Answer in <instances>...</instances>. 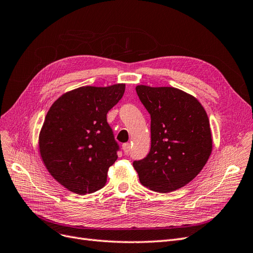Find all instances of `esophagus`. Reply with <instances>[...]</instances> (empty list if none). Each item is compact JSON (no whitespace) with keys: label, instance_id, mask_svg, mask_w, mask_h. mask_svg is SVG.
<instances>
[{"label":"esophagus","instance_id":"34e87169","mask_svg":"<svg viewBox=\"0 0 253 253\" xmlns=\"http://www.w3.org/2000/svg\"><path fill=\"white\" fill-rule=\"evenodd\" d=\"M122 150H124L125 154H127L129 152V143H124L122 144Z\"/></svg>","mask_w":253,"mask_h":253}]
</instances>
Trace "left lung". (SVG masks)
<instances>
[{"mask_svg":"<svg viewBox=\"0 0 253 253\" xmlns=\"http://www.w3.org/2000/svg\"><path fill=\"white\" fill-rule=\"evenodd\" d=\"M151 115V150L133 163L141 185L172 192L193 180L212 152L209 118L197 99L171 86L137 85Z\"/></svg>","mask_w":253,"mask_h":253,"instance_id":"1","label":"left lung"}]
</instances>
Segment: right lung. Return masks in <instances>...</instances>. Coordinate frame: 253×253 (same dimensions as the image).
<instances>
[{"label": "right lung", "mask_w": 253, "mask_h": 253, "mask_svg": "<svg viewBox=\"0 0 253 253\" xmlns=\"http://www.w3.org/2000/svg\"><path fill=\"white\" fill-rule=\"evenodd\" d=\"M125 89V83L75 88L60 96L45 116L39 134L42 162L71 192L84 195L105 185L119 149L106 114Z\"/></svg>", "instance_id": "1"}]
</instances>
